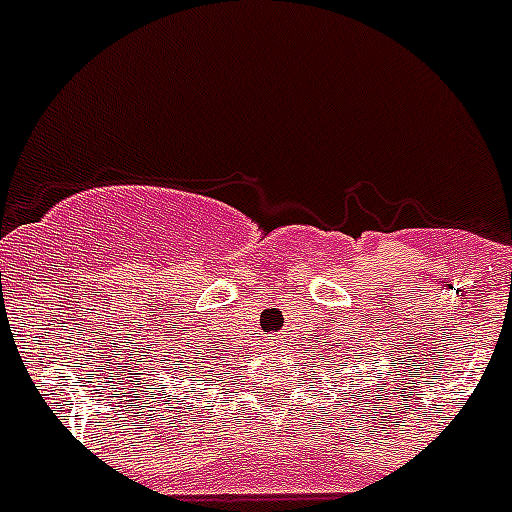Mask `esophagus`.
Listing matches in <instances>:
<instances>
[{
    "label": "esophagus",
    "instance_id": "obj_1",
    "mask_svg": "<svg viewBox=\"0 0 512 512\" xmlns=\"http://www.w3.org/2000/svg\"><path fill=\"white\" fill-rule=\"evenodd\" d=\"M271 346H277V341H274V343H271Z\"/></svg>",
    "mask_w": 512,
    "mask_h": 512
}]
</instances>
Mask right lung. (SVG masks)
Here are the masks:
<instances>
[{
	"label": "right lung",
	"mask_w": 512,
	"mask_h": 512,
	"mask_svg": "<svg viewBox=\"0 0 512 512\" xmlns=\"http://www.w3.org/2000/svg\"><path fill=\"white\" fill-rule=\"evenodd\" d=\"M182 369H184V372H187V366H182ZM192 369H194V366H192ZM158 387H164V384H158Z\"/></svg>",
	"instance_id": "obj_1"
}]
</instances>
